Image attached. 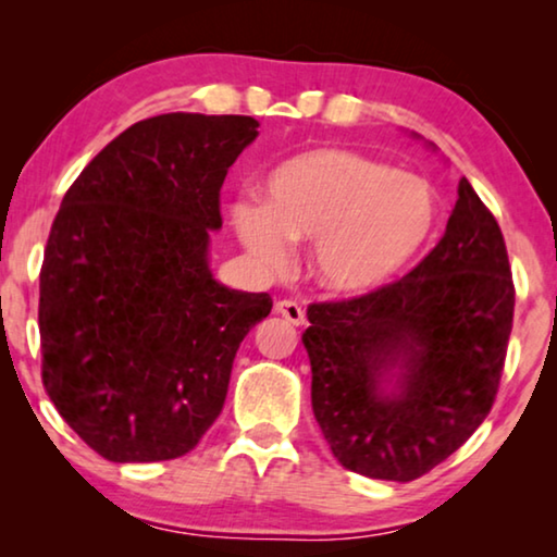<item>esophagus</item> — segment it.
Listing matches in <instances>:
<instances>
[{
	"label": "esophagus",
	"mask_w": 557,
	"mask_h": 557,
	"mask_svg": "<svg viewBox=\"0 0 557 557\" xmlns=\"http://www.w3.org/2000/svg\"><path fill=\"white\" fill-rule=\"evenodd\" d=\"M273 311H276L278 317H284L286 322H292L296 326H301L304 322H307V314H304V309L296 301L281 299V301H276V307H273Z\"/></svg>",
	"instance_id": "1"
}]
</instances>
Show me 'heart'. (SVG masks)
I'll return each instance as SVG.
<instances>
[{"instance_id": "heart-1", "label": "heart", "mask_w": 557, "mask_h": 557, "mask_svg": "<svg viewBox=\"0 0 557 557\" xmlns=\"http://www.w3.org/2000/svg\"><path fill=\"white\" fill-rule=\"evenodd\" d=\"M243 248L281 269L288 240H311V271L334 294H370L400 276L438 220L431 185L360 151L322 147L273 166L263 205L231 208Z\"/></svg>"}]
</instances>
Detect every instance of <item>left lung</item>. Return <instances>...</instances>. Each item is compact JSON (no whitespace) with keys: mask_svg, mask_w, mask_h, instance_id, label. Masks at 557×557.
Wrapping results in <instances>:
<instances>
[{"mask_svg":"<svg viewBox=\"0 0 557 557\" xmlns=\"http://www.w3.org/2000/svg\"><path fill=\"white\" fill-rule=\"evenodd\" d=\"M512 314L505 238L463 177L444 238L408 276L307 311L311 408L334 459L387 482L448 459L490 416Z\"/></svg>","mask_w":557,"mask_h":557,"instance_id":"left-lung-1","label":"left lung"}]
</instances>
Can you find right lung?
<instances>
[{
	"instance_id": "right-lung-1",
	"label": "right lung",
	"mask_w": 557,
	"mask_h": 557,
	"mask_svg": "<svg viewBox=\"0 0 557 557\" xmlns=\"http://www.w3.org/2000/svg\"><path fill=\"white\" fill-rule=\"evenodd\" d=\"M250 116L162 113L96 154L52 223L40 271L42 383L116 463L193 451L223 410L235 352L273 307L212 276L220 187Z\"/></svg>"
}]
</instances>
